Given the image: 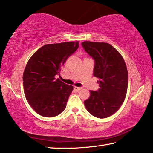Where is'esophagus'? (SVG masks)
<instances>
[{"label": "esophagus", "mask_w": 153, "mask_h": 153, "mask_svg": "<svg viewBox=\"0 0 153 153\" xmlns=\"http://www.w3.org/2000/svg\"><path fill=\"white\" fill-rule=\"evenodd\" d=\"M74 89L76 90V91H79V90H81L82 89V87H76V86H74Z\"/></svg>", "instance_id": "1"}]
</instances>
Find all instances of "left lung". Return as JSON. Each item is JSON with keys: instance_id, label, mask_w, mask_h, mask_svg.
Masks as SVG:
<instances>
[{"instance_id": "left-lung-1", "label": "left lung", "mask_w": 153, "mask_h": 153, "mask_svg": "<svg viewBox=\"0 0 153 153\" xmlns=\"http://www.w3.org/2000/svg\"><path fill=\"white\" fill-rule=\"evenodd\" d=\"M82 46L95 60L94 76L100 86L98 91H90L85 106L94 117L107 118L119 110L126 98L128 85L126 62L119 51L107 43L84 42Z\"/></svg>"}]
</instances>
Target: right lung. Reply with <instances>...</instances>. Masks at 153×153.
Instances as JSON below:
<instances>
[{
    "label": "right lung",
    "instance_id": "obj_1",
    "mask_svg": "<svg viewBox=\"0 0 153 153\" xmlns=\"http://www.w3.org/2000/svg\"><path fill=\"white\" fill-rule=\"evenodd\" d=\"M79 47V42L46 44L30 58L23 75V89L29 105L38 114L54 117L66 108L74 87L64 84L62 67Z\"/></svg>",
    "mask_w": 153,
    "mask_h": 153
}]
</instances>
